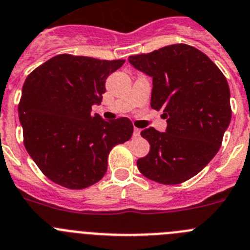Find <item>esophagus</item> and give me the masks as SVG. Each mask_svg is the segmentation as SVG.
Listing matches in <instances>:
<instances>
[{
    "label": "esophagus",
    "mask_w": 250,
    "mask_h": 250,
    "mask_svg": "<svg viewBox=\"0 0 250 250\" xmlns=\"http://www.w3.org/2000/svg\"><path fill=\"white\" fill-rule=\"evenodd\" d=\"M139 136H141V129H139V128L134 127V129H133V137H134V138H137V137H139Z\"/></svg>",
    "instance_id": "34e87169"
}]
</instances>
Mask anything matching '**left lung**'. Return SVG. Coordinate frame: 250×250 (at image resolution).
<instances>
[{"label": "left lung", "mask_w": 250, "mask_h": 250, "mask_svg": "<svg viewBox=\"0 0 250 250\" xmlns=\"http://www.w3.org/2000/svg\"><path fill=\"white\" fill-rule=\"evenodd\" d=\"M129 63L153 78L150 107L162 109L166 132L141 134L150 145L137 161L142 174L162 184H179L201 172L222 146L231 118L228 82L210 58L178 43L130 56Z\"/></svg>", "instance_id": "obj_1"}]
</instances>
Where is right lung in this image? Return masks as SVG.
<instances>
[{
	"label": "right lung",
	"instance_id": "obj_1",
	"mask_svg": "<svg viewBox=\"0 0 250 250\" xmlns=\"http://www.w3.org/2000/svg\"><path fill=\"white\" fill-rule=\"evenodd\" d=\"M123 63L58 55L24 81L19 104L24 147L55 183L69 189L97 183L112 148L132 137L133 125L125 117L104 121L91 113L102 102L107 77Z\"/></svg>",
	"mask_w": 250,
	"mask_h": 250
}]
</instances>
